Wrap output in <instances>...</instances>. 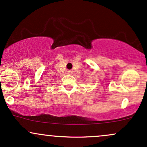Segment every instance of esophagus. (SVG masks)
<instances>
[{"label": "esophagus", "instance_id": "1", "mask_svg": "<svg viewBox=\"0 0 147 147\" xmlns=\"http://www.w3.org/2000/svg\"><path fill=\"white\" fill-rule=\"evenodd\" d=\"M68 73H70V72H68Z\"/></svg>", "mask_w": 147, "mask_h": 147}]
</instances>
